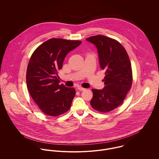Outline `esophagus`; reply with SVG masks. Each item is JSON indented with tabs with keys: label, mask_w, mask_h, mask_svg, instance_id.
I'll return each instance as SVG.
<instances>
[{
	"label": "esophagus",
	"mask_w": 159,
	"mask_h": 159,
	"mask_svg": "<svg viewBox=\"0 0 159 159\" xmlns=\"http://www.w3.org/2000/svg\"><path fill=\"white\" fill-rule=\"evenodd\" d=\"M77 89H78V90L81 91H84V90H86L85 88H82V87H81V86H78Z\"/></svg>",
	"instance_id": "34e87169"
}]
</instances>
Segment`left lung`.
I'll use <instances>...</instances> for the list:
<instances>
[{"instance_id": "obj_1", "label": "left lung", "mask_w": 159, "mask_h": 159, "mask_svg": "<svg viewBox=\"0 0 159 159\" xmlns=\"http://www.w3.org/2000/svg\"><path fill=\"white\" fill-rule=\"evenodd\" d=\"M86 40L97 48L100 66L105 70L103 89H92L91 107L101 113L118 107L132 84V70L129 55L118 41L104 35L90 37Z\"/></svg>"}]
</instances>
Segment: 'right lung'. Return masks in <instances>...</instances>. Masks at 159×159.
I'll return each instance as SVG.
<instances>
[{
	"label": "right lung",
	"instance_id": "obj_1",
	"mask_svg": "<svg viewBox=\"0 0 159 159\" xmlns=\"http://www.w3.org/2000/svg\"><path fill=\"white\" fill-rule=\"evenodd\" d=\"M81 43L79 40L51 39L32 53L26 71L27 89L40 110L50 116L68 111L76 91L59 84L58 71L70 51Z\"/></svg>",
	"mask_w": 159,
	"mask_h": 159
}]
</instances>
